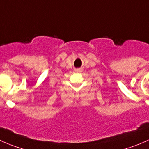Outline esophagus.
I'll return each mask as SVG.
<instances>
[{
	"mask_svg": "<svg viewBox=\"0 0 149 149\" xmlns=\"http://www.w3.org/2000/svg\"><path fill=\"white\" fill-rule=\"evenodd\" d=\"M75 71L78 72V73H80V72L82 71V68H76V69H75Z\"/></svg>",
	"mask_w": 149,
	"mask_h": 149,
	"instance_id": "esophagus-1",
	"label": "esophagus"
}]
</instances>
